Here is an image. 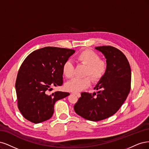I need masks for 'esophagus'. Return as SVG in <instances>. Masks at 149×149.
Wrapping results in <instances>:
<instances>
[{
    "label": "esophagus",
    "instance_id": "1",
    "mask_svg": "<svg viewBox=\"0 0 149 149\" xmlns=\"http://www.w3.org/2000/svg\"><path fill=\"white\" fill-rule=\"evenodd\" d=\"M73 93V94H75V95H76L78 97H79L80 96V94L79 93Z\"/></svg>",
    "mask_w": 149,
    "mask_h": 149
}]
</instances>
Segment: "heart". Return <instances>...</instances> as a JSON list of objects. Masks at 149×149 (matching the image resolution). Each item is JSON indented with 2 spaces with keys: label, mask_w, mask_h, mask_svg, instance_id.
Wrapping results in <instances>:
<instances>
[{
  "label": "heart",
  "mask_w": 149,
  "mask_h": 149,
  "mask_svg": "<svg viewBox=\"0 0 149 149\" xmlns=\"http://www.w3.org/2000/svg\"><path fill=\"white\" fill-rule=\"evenodd\" d=\"M76 60L87 65L85 75H90L93 80H99L107 70V63L100 60V56L95 51L85 49L80 52L75 57ZM74 67L72 62L67 60L62 65V73L67 78H70L74 74ZM91 80L89 77L83 78L75 77L65 84L67 90L72 92H79L89 87Z\"/></svg>",
  "instance_id": "1"
}]
</instances>
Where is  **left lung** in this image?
I'll use <instances>...</instances> for the list:
<instances>
[{
    "mask_svg": "<svg viewBox=\"0 0 149 149\" xmlns=\"http://www.w3.org/2000/svg\"><path fill=\"white\" fill-rule=\"evenodd\" d=\"M106 58L107 70L92 94L82 92L74 105L75 113L92 121L108 118L116 113L125 102L131 90V70L123 52L110 46L96 47Z\"/></svg>",
    "mask_w": 149,
    "mask_h": 149,
    "instance_id": "obj_1",
    "label": "left lung"
}]
</instances>
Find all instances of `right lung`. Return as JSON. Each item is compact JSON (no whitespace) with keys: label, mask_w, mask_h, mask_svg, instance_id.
Here are the masks:
<instances>
[{"label":"right lung","mask_w":149,"mask_h":149,"mask_svg":"<svg viewBox=\"0 0 149 149\" xmlns=\"http://www.w3.org/2000/svg\"><path fill=\"white\" fill-rule=\"evenodd\" d=\"M74 53V49L49 46L32 52L24 60L15 88L18 109L25 119L35 124L50 119L55 103L70 95L49 92L52 87L62 85V65Z\"/></svg>","instance_id":"1"}]
</instances>
